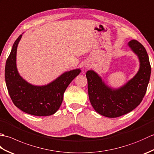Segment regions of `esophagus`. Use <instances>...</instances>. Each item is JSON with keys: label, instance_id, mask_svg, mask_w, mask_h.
Masks as SVG:
<instances>
[{"label": "esophagus", "instance_id": "obj_1", "mask_svg": "<svg viewBox=\"0 0 154 154\" xmlns=\"http://www.w3.org/2000/svg\"><path fill=\"white\" fill-rule=\"evenodd\" d=\"M89 67H90L89 65H87V66H86V68H89Z\"/></svg>", "mask_w": 154, "mask_h": 154}]
</instances>
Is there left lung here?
Here are the masks:
<instances>
[{
    "mask_svg": "<svg viewBox=\"0 0 154 154\" xmlns=\"http://www.w3.org/2000/svg\"><path fill=\"white\" fill-rule=\"evenodd\" d=\"M128 45L138 56L140 68L123 86L117 89L110 87L95 71H87L91 104L97 112L104 116L116 118L131 112L142 102L146 93L151 75L148 55L145 48L137 40H131Z\"/></svg>",
    "mask_w": 154,
    "mask_h": 154,
    "instance_id": "1",
    "label": "left lung"
}]
</instances>
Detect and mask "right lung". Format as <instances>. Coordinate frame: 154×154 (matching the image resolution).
Returning <instances> with one entry per match:
<instances>
[{"instance_id": "right-lung-1", "label": "right lung", "mask_w": 154, "mask_h": 154, "mask_svg": "<svg viewBox=\"0 0 154 154\" xmlns=\"http://www.w3.org/2000/svg\"><path fill=\"white\" fill-rule=\"evenodd\" d=\"M22 34L19 35L6 60L5 81L14 105L27 114L38 116H50L60 109L69 85L80 73V69L66 71L45 85H34L20 75L16 67V51Z\"/></svg>"}]
</instances>
